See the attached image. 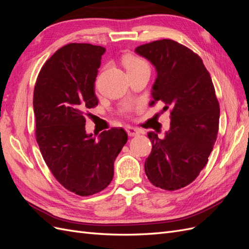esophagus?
<instances>
[{"mask_svg": "<svg viewBox=\"0 0 249 249\" xmlns=\"http://www.w3.org/2000/svg\"><path fill=\"white\" fill-rule=\"evenodd\" d=\"M125 131L129 136H136V135L140 134L138 129H136V127H134V126H130V125L125 127Z\"/></svg>", "mask_w": 249, "mask_h": 249, "instance_id": "1", "label": "esophagus"}]
</instances>
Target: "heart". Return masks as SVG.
<instances>
[{
  "mask_svg": "<svg viewBox=\"0 0 249 249\" xmlns=\"http://www.w3.org/2000/svg\"><path fill=\"white\" fill-rule=\"evenodd\" d=\"M123 64L125 67L127 72L143 69V67H148L147 63L144 61V60L141 59L140 57L134 56V55L124 56L123 57ZM132 110H133L132 105H124V106L122 108V112H124V113H127Z\"/></svg>",
  "mask_w": 249,
  "mask_h": 249,
  "instance_id": "1",
  "label": "heart"
}]
</instances>
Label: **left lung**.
Listing matches in <instances>:
<instances>
[{
  "mask_svg": "<svg viewBox=\"0 0 249 249\" xmlns=\"http://www.w3.org/2000/svg\"><path fill=\"white\" fill-rule=\"evenodd\" d=\"M135 52L157 71L149 106L163 102V110H171L165 136L148 133L153 148L145 173L156 187L178 190L197 178L215 144L220 109L212 79L200 57L175 40L142 44Z\"/></svg>",
  "mask_w": 249,
  "mask_h": 249,
  "instance_id": "8db88e82",
  "label": "left lung"
}]
</instances>
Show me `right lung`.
<instances>
[{"mask_svg":"<svg viewBox=\"0 0 249 249\" xmlns=\"http://www.w3.org/2000/svg\"><path fill=\"white\" fill-rule=\"evenodd\" d=\"M106 49L70 43L44 63L33 95L36 141L53 176L67 190L88 196L106 188L127 141L113 127L95 138L85 130V111L95 107L97 69Z\"/></svg>","mask_w":249,"mask_h":249,"instance_id":"add662e5","label":"right lung"}]
</instances>
